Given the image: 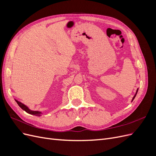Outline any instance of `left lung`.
Returning <instances> with one entry per match:
<instances>
[{
	"label": "left lung",
	"mask_w": 156,
	"mask_h": 156,
	"mask_svg": "<svg viewBox=\"0 0 156 156\" xmlns=\"http://www.w3.org/2000/svg\"><path fill=\"white\" fill-rule=\"evenodd\" d=\"M138 90H139V88H137V90H136V93H135V95H134V96L133 97V98H132V100H131V102L132 101H133V100H134V99H135V96H136V94H137V92H138Z\"/></svg>",
	"instance_id": "obj_1"
}]
</instances>
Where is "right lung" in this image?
<instances>
[{
  "label": "right lung",
  "instance_id": "add662e5",
  "mask_svg": "<svg viewBox=\"0 0 156 156\" xmlns=\"http://www.w3.org/2000/svg\"><path fill=\"white\" fill-rule=\"evenodd\" d=\"M15 101L17 102L18 105L20 106L23 111H25L27 113H29V114H30V115H35V116H41V115H43V113H42L41 111H32V110H30V108L28 107L27 105H25V104H23V103L17 101V100H16V99H15Z\"/></svg>",
  "mask_w": 156,
  "mask_h": 156
}]
</instances>
